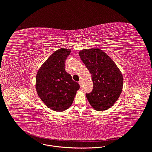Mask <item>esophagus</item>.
<instances>
[{
	"instance_id": "34e87169",
	"label": "esophagus",
	"mask_w": 152,
	"mask_h": 152,
	"mask_svg": "<svg viewBox=\"0 0 152 152\" xmlns=\"http://www.w3.org/2000/svg\"><path fill=\"white\" fill-rule=\"evenodd\" d=\"M79 84L80 85V87L82 88V81H79Z\"/></svg>"
}]
</instances>
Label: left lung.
<instances>
[{
    "mask_svg": "<svg viewBox=\"0 0 152 152\" xmlns=\"http://www.w3.org/2000/svg\"><path fill=\"white\" fill-rule=\"evenodd\" d=\"M80 58L91 75L93 89L86 93L94 110L109 109L120 97L123 85V75L112 59L98 48L83 49Z\"/></svg>",
    "mask_w": 152,
    "mask_h": 152,
    "instance_id": "left-lung-1",
    "label": "left lung"
}]
</instances>
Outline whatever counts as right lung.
Returning a JSON list of instances; mask_svg holds the SVG:
<instances>
[{
    "label": "right lung",
    "mask_w": 152,
    "mask_h": 152,
    "mask_svg": "<svg viewBox=\"0 0 152 152\" xmlns=\"http://www.w3.org/2000/svg\"><path fill=\"white\" fill-rule=\"evenodd\" d=\"M71 52L61 48L42 65L36 76V90L45 104L55 111H63L72 105L79 84L65 70V62Z\"/></svg>",
    "instance_id": "right-lung-1"
}]
</instances>
